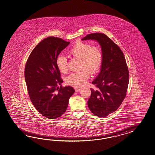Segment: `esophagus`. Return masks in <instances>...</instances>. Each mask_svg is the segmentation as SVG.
Segmentation results:
<instances>
[{
  "instance_id": "34e87169",
  "label": "esophagus",
  "mask_w": 155,
  "mask_h": 155,
  "mask_svg": "<svg viewBox=\"0 0 155 155\" xmlns=\"http://www.w3.org/2000/svg\"><path fill=\"white\" fill-rule=\"evenodd\" d=\"M80 90H81L80 87H76L75 88V91H76V92H79L80 91Z\"/></svg>"
}]
</instances>
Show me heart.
<instances>
[{
	"mask_svg": "<svg viewBox=\"0 0 155 155\" xmlns=\"http://www.w3.org/2000/svg\"><path fill=\"white\" fill-rule=\"evenodd\" d=\"M68 54L69 57L81 59V68L82 69L80 71L73 73L66 78L67 83L72 86L79 87L83 86L90 77V72L94 74L101 67L103 54L99 46H92L87 42L78 41L69 49ZM56 64L61 73H65L67 72V60L64 55L58 56Z\"/></svg>",
	"mask_w": 155,
	"mask_h": 155,
	"instance_id": "1",
	"label": "heart"
}]
</instances>
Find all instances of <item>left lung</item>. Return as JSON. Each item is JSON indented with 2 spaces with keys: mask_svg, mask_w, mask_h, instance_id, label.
<instances>
[{
  "mask_svg": "<svg viewBox=\"0 0 155 155\" xmlns=\"http://www.w3.org/2000/svg\"><path fill=\"white\" fill-rule=\"evenodd\" d=\"M87 40L98 42L103 54L101 71L92 82L96 89H91L87 104L96 116L106 117L119 108L126 96L128 68L120 48L106 35L94 33L82 39Z\"/></svg>",
  "mask_w": 155,
  "mask_h": 155,
  "instance_id": "left-lung-1",
  "label": "left lung"
}]
</instances>
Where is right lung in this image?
Returning a JSON list of instances; mask_svg holds the SVG:
<instances>
[{"label": "right lung", "instance_id": "add662e5", "mask_svg": "<svg viewBox=\"0 0 155 155\" xmlns=\"http://www.w3.org/2000/svg\"><path fill=\"white\" fill-rule=\"evenodd\" d=\"M69 43L61 38H45L32 51L25 68L31 101L40 113L50 119L65 112L75 91L70 86L57 87L63 81L57 68V58Z\"/></svg>", "mask_w": 155, "mask_h": 155}]
</instances>
